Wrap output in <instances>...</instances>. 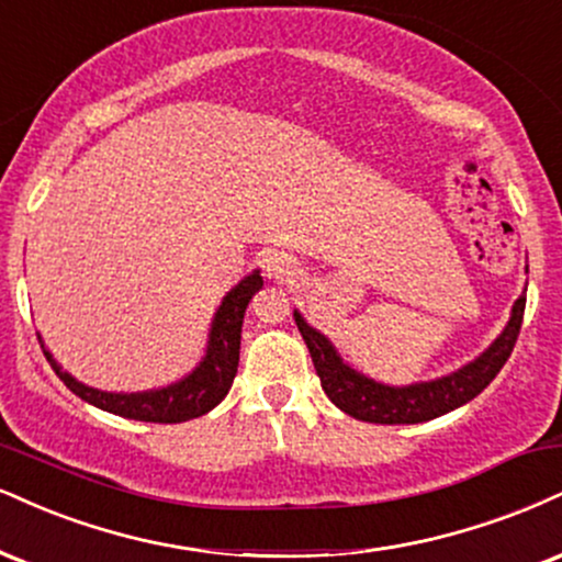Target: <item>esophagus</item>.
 I'll return each instance as SVG.
<instances>
[{"mask_svg": "<svg viewBox=\"0 0 562 562\" xmlns=\"http://www.w3.org/2000/svg\"><path fill=\"white\" fill-rule=\"evenodd\" d=\"M263 274L274 282H293L299 277V267H295V261L288 254L274 251L263 259Z\"/></svg>", "mask_w": 562, "mask_h": 562, "instance_id": "1", "label": "esophagus"}]
</instances>
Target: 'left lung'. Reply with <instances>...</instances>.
Wrapping results in <instances>:
<instances>
[{
  "label": "left lung",
  "mask_w": 562,
  "mask_h": 562,
  "mask_svg": "<svg viewBox=\"0 0 562 562\" xmlns=\"http://www.w3.org/2000/svg\"><path fill=\"white\" fill-rule=\"evenodd\" d=\"M526 272H529V267H526ZM524 308L526 295H520L513 303L510 322L503 329V335L482 356L465 363L463 369L431 382L408 384V387H390V384L374 382L363 376L361 371L350 369L333 342L303 319L301 311H293V316L308 346L311 361H314L316 374L322 380V390L327 392V397L337 408L346 411L358 422L369 424H422L474 401L479 392L495 380L499 369L510 358L513 346H516L520 322H524Z\"/></svg>",
  "instance_id": "1"
}]
</instances>
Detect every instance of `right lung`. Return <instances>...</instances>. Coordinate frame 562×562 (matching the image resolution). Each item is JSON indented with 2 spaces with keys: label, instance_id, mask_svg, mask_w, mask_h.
Listing matches in <instances>:
<instances>
[{
  "label": "right lung",
  "instance_id": "1",
  "mask_svg": "<svg viewBox=\"0 0 562 562\" xmlns=\"http://www.w3.org/2000/svg\"><path fill=\"white\" fill-rule=\"evenodd\" d=\"M263 285L259 269L235 285L222 299V306L216 308L212 333H209L206 356L191 374L182 376L180 382L167 384L161 390H146V392H104L93 390L88 384L72 380L67 371H63L57 361H54L49 350L44 348L46 361L57 371V376L70 387L80 401L97 405L101 411L110 414L135 418V422H151V424H180L191 422L209 414L214 405L225 401V395L233 387L235 374H238L240 361V329L243 316H246L248 303Z\"/></svg>",
  "mask_w": 562,
  "mask_h": 562
}]
</instances>
